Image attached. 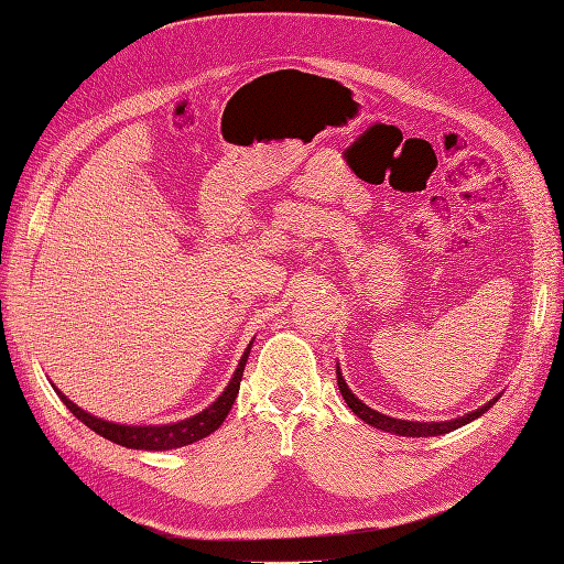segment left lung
Wrapping results in <instances>:
<instances>
[{
  "mask_svg": "<svg viewBox=\"0 0 564 564\" xmlns=\"http://www.w3.org/2000/svg\"><path fill=\"white\" fill-rule=\"evenodd\" d=\"M336 381H338L340 395H344L346 404L352 409L355 416H360L365 423L371 425V429L383 431V433H392V435H402V437H435V435L452 433V431L460 429V425H466V423H470L475 419H480L485 412H489V406L497 404V400L501 398V392H499L497 398H491L487 404L473 409L470 414L456 416V419H449V421H404V419H395V416H386V414L377 412V409H371L369 404H365L348 388V383L344 379V373H340L338 365H336Z\"/></svg>",
  "mask_w": 564,
  "mask_h": 564,
  "instance_id": "obj_1",
  "label": "left lung"
}]
</instances>
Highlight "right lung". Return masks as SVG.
I'll use <instances>...</instances> for the list:
<instances>
[{"label":"right lung","instance_id":"1","mask_svg":"<svg viewBox=\"0 0 564 564\" xmlns=\"http://www.w3.org/2000/svg\"><path fill=\"white\" fill-rule=\"evenodd\" d=\"M253 340H249V346L242 355L240 365H237L232 379L228 381L226 390L220 392V395L207 406L202 409L199 414L191 416V419H183L176 423H160V425H127V423H112L106 419H98L89 412H84L82 406H77L70 398L63 395V392L54 386L56 395L63 400V404L70 409V412L84 423L89 425L94 433H98L100 437H106L115 445H122L127 449H143V452H166V449H178L185 445H193V442L202 440L212 435L214 431H218V425L226 421L230 406L237 398V392H240V381H242V371L245 365L249 360V352H251Z\"/></svg>","mask_w":564,"mask_h":564}]
</instances>
